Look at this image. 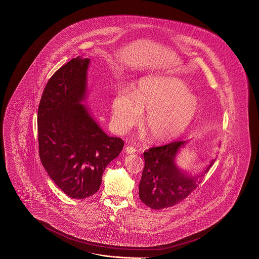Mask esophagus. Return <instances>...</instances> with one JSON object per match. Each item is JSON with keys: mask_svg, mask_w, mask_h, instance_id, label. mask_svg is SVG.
<instances>
[{"mask_svg": "<svg viewBox=\"0 0 259 259\" xmlns=\"http://www.w3.org/2000/svg\"><path fill=\"white\" fill-rule=\"evenodd\" d=\"M125 151L127 154H135L137 150L135 149L132 146H127L125 148Z\"/></svg>", "mask_w": 259, "mask_h": 259, "instance_id": "obj_1", "label": "esophagus"}]
</instances>
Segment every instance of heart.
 Segmentation results:
<instances>
[{"label": "heart", "mask_w": 259, "mask_h": 259, "mask_svg": "<svg viewBox=\"0 0 259 259\" xmlns=\"http://www.w3.org/2000/svg\"><path fill=\"white\" fill-rule=\"evenodd\" d=\"M198 109L196 95L186 84L172 77H150L139 81L132 94L118 91L111 102V126L125 134L141 120L147 111L144 125L152 141L165 142L186 131Z\"/></svg>", "instance_id": "1"}]
</instances>
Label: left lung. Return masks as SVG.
<instances>
[{
    "instance_id": "8db88e82",
    "label": "left lung",
    "mask_w": 259,
    "mask_h": 259,
    "mask_svg": "<svg viewBox=\"0 0 259 259\" xmlns=\"http://www.w3.org/2000/svg\"><path fill=\"white\" fill-rule=\"evenodd\" d=\"M185 141H172L143 153L144 168L139 185L141 201L151 209L160 210L180 203L197 187L203 174L190 177L181 172L175 158ZM214 162L212 159L204 171L208 172Z\"/></svg>"
}]
</instances>
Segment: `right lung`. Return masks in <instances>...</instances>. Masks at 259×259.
Listing matches in <instances>:
<instances>
[{
	"label": "right lung",
	"mask_w": 259,
	"mask_h": 259,
	"mask_svg": "<svg viewBox=\"0 0 259 259\" xmlns=\"http://www.w3.org/2000/svg\"><path fill=\"white\" fill-rule=\"evenodd\" d=\"M89 63L77 57L56 71L38 108L41 164L64 194L79 199L99 191L106 166L124 145L121 139L104 133L81 104Z\"/></svg>",
	"instance_id": "right-lung-1"
}]
</instances>
